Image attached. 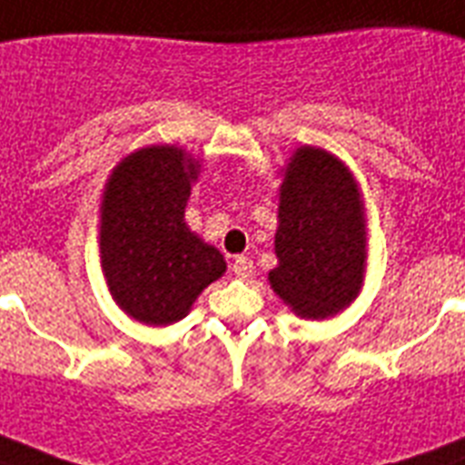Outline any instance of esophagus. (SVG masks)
<instances>
[{
	"instance_id": "esophagus-1",
	"label": "esophagus",
	"mask_w": 465,
	"mask_h": 465,
	"mask_svg": "<svg viewBox=\"0 0 465 465\" xmlns=\"http://www.w3.org/2000/svg\"><path fill=\"white\" fill-rule=\"evenodd\" d=\"M253 268H255L253 261H251V258H246V255H239V258H236L232 265L233 275L241 277V280H246V277L253 275Z\"/></svg>"
}]
</instances>
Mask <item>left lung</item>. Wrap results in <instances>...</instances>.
Returning <instances> with one entry per match:
<instances>
[{
	"label": "left lung",
	"mask_w": 465,
	"mask_h": 465,
	"mask_svg": "<svg viewBox=\"0 0 465 465\" xmlns=\"http://www.w3.org/2000/svg\"><path fill=\"white\" fill-rule=\"evenodd\" d=\"M272 290L302 318L345 309L364 277V217L352 175L321 149H299L280 190Z\"/></svg>",
	"instance_id": "1"
}]
</instances>
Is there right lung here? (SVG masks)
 Listing matches in <instances>:
<instances>
[{"label":"right lung","mask_w":465,"mask_h":465,"mask_svg":"<svg viewBox=\"0 0 465 465\" xmlns=\"http://www.w3.org/2000/svg\"><path fill=\"white\" fill-rule=\"evenodd\" d=\"M197 163L178 147L127 156L105 185L101 261L120 309L147 325L181 321L226 270L224 255L185 224Z\"/></svg>","instance_id":"add662e5"}]
</instances>
